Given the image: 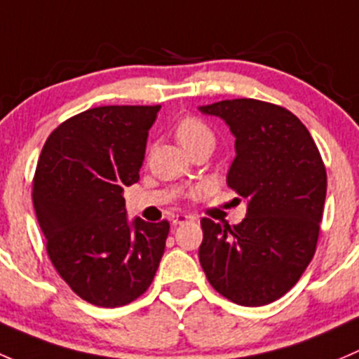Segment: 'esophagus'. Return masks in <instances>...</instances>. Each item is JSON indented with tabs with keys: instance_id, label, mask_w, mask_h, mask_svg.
Wrapping results in <instances>:
<instances>
[{
	"instance_id": "obj_1",
	"label": "esophagus",
	"mask_w": 359,
	"mask_h": 359,
	"mask_svg": "<svg viewBox=\"0 0 359 359\" xmlns=\"http://www.w3.org/2000/svg\"><path fill=\"white\" fill-rule=\"evenodd\" d=\"M171 221H172V224H175V226H180V224H184V223H190V221H194V217L188 216V214H172Z\"/></svg>"
}]
</instances>
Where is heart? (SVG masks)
Listing matches in <instances>:
<instances>
[{
	"mask_svg": "<svg viewBox=\"0 0 359 359\" xmlns=\"http://www.w3.org/2000/svg\"><path fill=\"white\" fill-rule=\"evenodd\" d=\"M176 138L181 145L188 147L202 138H212V135L202 121L195 119V117H187L176 128Z\"/></svg>",
	"mask_w": 359,
	"mask_h": 359,
	"instance_id": "obj_1",
	"label": "heart"
}]
</instances>
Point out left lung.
Wrapping results in <instances>:
<instances>
[{"mask_svg":"<svg viewBox=\"0 0 359 359\" xmlns=\"http://www.w3.org/2000/svg\"><path fill=\"white\" fill-rule=\"evenodd\" d=\"M235 136L226 175L247 201L242 223L201 221L198 259L207 280L240 306H264L287 294L315 256L327 172L306 126L287 109L252 98L198 107Z\"/></svg>","mask_w":359,"mask_h":359,"instance_id":"8db88e82","label":"left lung"}]
</instances>
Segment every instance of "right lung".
Listing matches in <instances>:
<instances>
[{"label": "right lung", "mask_w": 359, "mask_h": 359, "mask_svg": "<svg viewBox=\"0 0 359 359\" xmlns=\"http://www.w3.org/2000/svg\"><path fill=\"white\" fill-rule=\"evenodd\" d=\"M161 107L109 105L58 126L44 143L32 202L58 275L81 299L117 308L152 283L168 221L129 219L124 188L140 180Z\"/></svg>", "instance_id": "right-lung-1"}]
</instances>
